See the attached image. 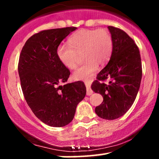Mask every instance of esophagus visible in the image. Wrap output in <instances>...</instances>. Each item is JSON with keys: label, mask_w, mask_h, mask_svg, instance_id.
<instances>
[{"label": "esophagus", "mask_w": 159, "mask_h": 159, "mask_svg": "<svg viewBox=\"0 0 159 159\" xmlns=\"http://www.w3.org/2000/svg\"><path fill=\"white\" fill-rule=\"evenodd\" d=\"M84 83H85L86 87H87V96H90V95H92L93 93L90 88V81H85Z\"/></svg>", "instance_id": "esophagus-1"}]
</instances>
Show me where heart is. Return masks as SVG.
Listing matches in <instances>:
<instances>
[{
  "label": "heart",
  "instance_id": "heart-1",
  "mask_svg": "<svg viewBox=\"0 0 159 159\" xmlns=\"http://www.w3.org/2000/svg\"><path fill=\"white\" fill-rule=\"evenodd\" d=\"M68 44L60 45L57 54L61 63L70 69L75 68L80 55H83L84 63L72 74L77 81H88L98 65H105L112 54V36L105 28L80 29L69 38Z\"/></svg>",
  "mask_w": 159,
  "mask_h": 159
}]
</instances>
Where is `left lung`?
<instances>
[{
  "mask_svg": "<svg viewBox=\"0 0 159 159\" xmlns=\"http://www.w3.org/2000/svg\"><path fill=\"white\" fill-rule=\"evenodd\" d=\"M113 39L110 61L96 76L91 89L103 96V102L95 108L99 117L115 120L129 111L135 100L142 78L140 51L125 31L108 26ZM109 80L108 83L104 81Z\"/></svg>",
  "mask_w": 159,
  "mask_h": 159,
  "instance_id": "left-lung-1",
  "label": "left lung"
}]
</instances>
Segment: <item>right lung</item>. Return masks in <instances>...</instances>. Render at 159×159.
Returning a JSON list of instances; mask_svg holds the SVG:
<instances>
[{
	"label": "right lung",
	"instance_id": "obj_1",
	"mask_svg": "<svg viewBox=\"0 0 159 159\" xmlns=\"http://www.w3.org/2000/svg\"><path fill=\"white\" fill-rule=\"evenodd\" d=\"M76 29H50L34 34L19 56L18 69L25 100L36 117L50 126L68 125L87 92L80 81L60 85L67 81L70 71L59 60L57 50Z\"/></svg>",
	"mask_w": 159,
	"mask_h": 159
}]
</instances>
